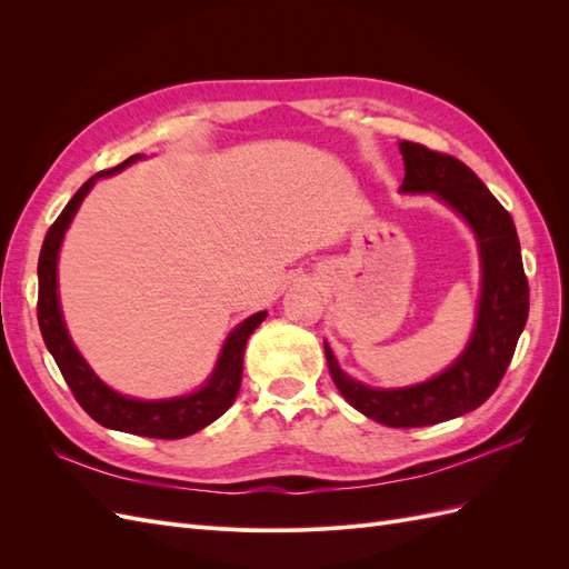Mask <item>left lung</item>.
<instances>
[{
    "label": "left lung",
    "mask_w": 569,
    "mask_h": 569,
    "mask_svg": "<svg viewBox=\"0 0 569 569\" xmlns=\"http://www.w3.org/2000/svg\"><path fill=\"white\" fill-rule=\"evenodd\" d=\"M403 192H435L456 209L477 234L481 253V301L468 349L439 377L418 387L372 389L337 366L325 343L332 380L356 410L387 427H425L465 416L501 385L529 316V282L520 239L510 213L472 170L449 153L418 142H401Z\"/></svg>",
    "instance_id": "1"
}]
</instances>
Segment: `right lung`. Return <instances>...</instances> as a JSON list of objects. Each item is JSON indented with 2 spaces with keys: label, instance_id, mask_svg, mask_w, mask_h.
<instances>
[{
  "label": "right lung",
  "instance_id": "add662e5",
  "mask_svg": "<svg viewBox=\"0 0 569 569\" xmlns=\"http://www.w3.org/2000/svg\"><path fill=\"white\" fill-rule=\"evenodd\" d=\"M137 159H140V153H134V157H130L128 161H123L116 168L101 170V173L92 176L78 189L73 199L66 203L61 216L51 222L40 251V263H38V278H40L38 322H40V332L47 349L51 356H54L66 385L71 387L76 401L92 420L128 435H140L151 439H182L199 432V429H203L206 425H211L232 406L239 385H242L247 339L251 337L256 327L263 322L266 311L247 318L228 337L216 366V372L211 375V380L206 382V387H201L197 393L180 396V399H170V401H137V399H128V396L116 393L90 370V366L84 363L82 356L76 351L61 318L59 295H57L59 247H61L66 228L71 226L80 201L90 192L94 180L101 176H111L116 170L130 166Z\"/></svg>",
  "mask_w": 569,
  "mask_h": 569
}]
</instances>
